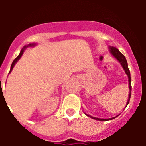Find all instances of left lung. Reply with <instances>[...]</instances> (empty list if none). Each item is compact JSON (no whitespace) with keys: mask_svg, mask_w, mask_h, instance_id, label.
Segmentation results:
<instances>
[{"mask_svg":"<svg viewBox=\"0 0 146 146\" xmlns=\"http://www.w3.org/2000/svg\"><path fill=\"white\" fill-rule=\"evenodd\" d=\"M108 50H109L110 54V55H111L115 59H116V60H118V62H119L120 64H121V66H122V68H123V69L124 70L125 73H126V74L127 75V77H128L129 89V91L128 100H127V102H126V107L127 105H128L129 102L130 97H131V75H130V72H129V68H128V64H127V61H126V58H125L124 55L121 53V52H120L118 49H116L115 47H111V46H110V47H108ZM126 107H125V108H126ZM84 113L86 115H87L88 117H90V118H93V119L97 120V121H102L113 120V119H114V118H115L116 117H118V115H116V116H115V117H113V118H96V117L91 116V115H90L86 114L85 112H84Z\"/></svg>","mask_w":146,"mask_h":146,"instance_id":"obj_1","label":"left lung"}]
</instances>
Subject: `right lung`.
Listing matches in <instances>:
<instances>
[{
  "mask_svg": "<svg viewBox=\"0 0 146 146\" xmlns=\"http://www.w3.org/2000/svg\"><path fill=\"white\" fill-rule=\"evenodd\" d=\"M36 44H37L36 43L28 44V45H25V46H24V47H23V49H22L21 51H20V53L19 54V55H18L17 57L15 59V60H13L12 64H11V69H10V71H9V73H11V71H12V69H13V68H14V66H15V64H16L17 63L18 60H20V58L22 57V55H23V52H25V50H26V49L28 48V47H35V46H36Z\"/></svg>",
  "mask_w": 146,
  "mask_h": 146,
  "instance_id": "1",
  "label": "right lung"
}]
</instances>
